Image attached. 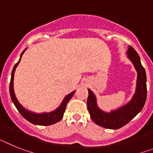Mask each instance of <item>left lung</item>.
Returning <instances> with one entry per match:
<instances>
[{
    "label": "left lung",
    "instance_id": "1",
    "mask_svg": "<svg viewBox=\"0 0 153 153\" xmlns=\"http://www.w3.org/2000/svg\"><path fill=\"white\" fill-rule=\"evenodd\" d=\"M127 54L138 73L136 93L129 103L116 111L106 113L97 107L95 96L91 90H88L89 95L86 103L90 117L96 124L106 129H117L126 125L141 111L146 100V74L141 64L140 56L130 46L127 51Z\"/></svg>",
    "mask_w": 153,
    "mask_h": 153
}]
</instances>
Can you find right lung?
Segmentation results:
<instances>
[{
  "mask_svg": "<svg viewBox=\"0 0 153 153\" xmlns=\"http://www.w3.org/2000/svg\"><path fill=\"white\" fill-rule=\"evenodd\" d=\"M25 50L22 52V53H21V57H20V60H19V61L14 65L13 70H12L11 79H10V97H11L12 101H13V104L15 105L16 108L17 109L19 113H21V116H22L24 119H26L27 121H29L30 123H31L34 124V125H40V126H50V125H52V124L56 123L59 122V121L63 118V113H64L65 109H66L67 104L68 103L69 100H70V99L72 98V97L74 96L75 91L70 93L69 95H67V97H65L63 101L62 102L61 105H60V106H59L56 110L51 112V113L36 114V113H31V112L28 111V110L24 109V108L21 106V104L18 102V101H17V98H16L15 97V94H14V92H13V75H14V72H15L16 67H17L18 63H20V61H21V56H22L23 53H24Z\"/></svg>",
  "mask_w": 153,
  "mask_h": 153,
  "instance_id": "1",
  "label": "right lung"
}]
</instances>
